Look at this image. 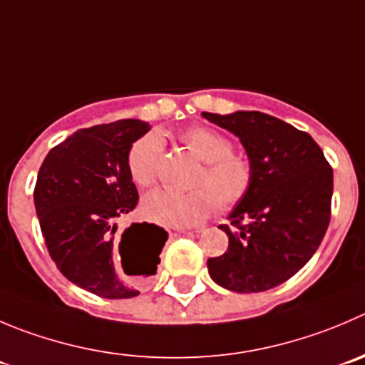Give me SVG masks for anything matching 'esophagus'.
I'll use <instances>...</instances> for the list:
<instances>
[{"mask_svg":"<svg viewBox=\"0 0 365 365\" xmlns=\"http://www.w3.org/2000/svg\"><path fill=\"white\" fill-rule=\"evenodd\" d=\"M175 232H179V235H188V232H193V231H188V229H173ZM197 232V231H195Z\"/></svg>","mask_w":365,"mask_h":365,"instance_id":"1","label":"esophagus"}]
</instances>
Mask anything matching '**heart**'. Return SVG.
Returning a JSON list of instances; mask_svg holds the SVG:
<instances>
[{
	"label": "heart",
	"mask_w": 365,
	"mask_h": 365,
	"mask_svg": "<svg viewBox=\"0 0 365 365\" xmlns=\"http://www.w3.org/2000/svg\"><path fill=\"white\" fill-rule=\"evenodd\" d=\"M182 141L206 163L197 179V186L206 190L175 192L159 188L147 193L141 211L152 222L172 227H192L206 220L215 207L231 211L245 200L255 182V168L245 155L232 154V143L213 128L193 127L186 130ZM163 138L148 133L138 140L128 152V173L138 186H150L158 179L161 163Z\"/></svg>",
	"instance_id": "obj_1"
}]
</instances>
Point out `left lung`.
Segmentation results:
<instances>
[{"mask_svg":"<svg viewBox=\"0 0 365 365\" xmlns=\"http://www.w3.org/2000/svg\"><path fill=\"white\" fill-rule=\"evenodd\" d=\"M240 140L255 182L220 225L227 251L207 259L211 279L238 294L265 292L307 265L329 224L333 170L310 134L259 110L202 113ZM245 221V225L241 222Z\"/></svg>","mask_w":365,"mask_h":365,"instance_id":"8db88e82","label":"left lung"}]
</instances>
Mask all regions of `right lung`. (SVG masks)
Masks as SVG:
<instances>
[{"label":"right lung","instance_id":"obj_1","mask_svg":"<svg viewBox=\"0 0 365 365\" xmlns=\"http://www.w3.org/2000/svg\"><path fill=\"white\" fill-rule=\"evenodd\" d=\"M148 130L141 120L81 128L48 152L37 173L34 202L51 259L71 283L106 299L140 294L120 276L114 251L118 218L138 204L128 152ZM166 240L155 224L125 229L118 247L123 270L128 257L130 274H155Z\"/></svg>","mask_w":365,"mask_h":365}]
</instances>
